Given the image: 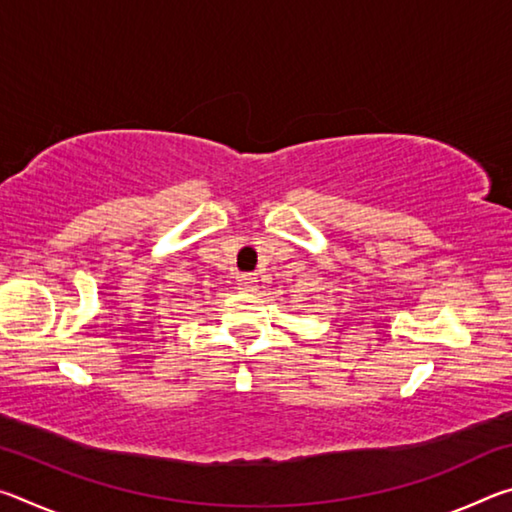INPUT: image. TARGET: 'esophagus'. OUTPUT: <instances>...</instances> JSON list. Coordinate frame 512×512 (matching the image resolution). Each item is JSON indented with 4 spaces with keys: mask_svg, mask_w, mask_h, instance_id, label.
Instances as JSON below:
<instances>
[{
    "mask_svg": "<svg viewBox=\"0 0 512 512\" xmlns=\"http://www.w3.org/2000/svg\"><path fill=\"white\" fill-rule=\"evenodd\" d=\"M237 284H239L241 291L250 293V291L257 289V277H255V275H241L239 280H237Z\"/></svg>",
    "mask_w": 512,
    "mask_h": 512,
    "instance_id": "34e87169",
    "label": "esophagus"
}]
</instances>
